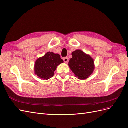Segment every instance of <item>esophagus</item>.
I'll return each mask as SVG.
<instances>
[{"label": "esophagus", "mask_w": 128, "mask_h": 128, "mask_svg": "<svg viewBox=\"0 0 128 128\" xmlns=\"http://www.w3.org/2000/svg\"><path fill=\"white\" fill-rule=\"evenodd\" d=\"M63 60H64V62L67 63V62L68 61V58H67V57H65V58H64Z\"/></svg>", "instance_id": "1"}]
</instances>
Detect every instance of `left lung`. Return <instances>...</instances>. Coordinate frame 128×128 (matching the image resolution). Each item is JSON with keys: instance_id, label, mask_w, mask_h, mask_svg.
<instances>
[{"instance_id": "obj_1", "label": "left lung", "mask_w": 128, "mask_h": 128, "mask_svg": "<svg viewBox=\"0 0 128 128\" xmlns=\"http://www.w3.org/2000/svg\"><path fill=\"white\" fill-rule=\"evenodd\" d=\"M72 55L68 66L75 77L82 80L88 78L95 68L94 59L80 50H76Z\"/></svg>"}]
</instances>
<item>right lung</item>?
Listing matches in <instances>:
<instances>
[{
    "label": "right lung",
    "instance_id": "add662e5",
    "mask_svg": "<svg viewBox=\"0 0 128 128\" xmlns=\"http://www.w3.org/2000/svg\"><path fill=\"white\" fill-rule=\"evenodd\" d=\"M59 54L48 52L36 60L34 66V74L43 80H48L54 75L57 67L63 63Z\"/></svg>",
    "mask_w": 128,
    "mask_h": 128
}]
</instances>
